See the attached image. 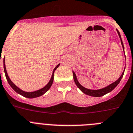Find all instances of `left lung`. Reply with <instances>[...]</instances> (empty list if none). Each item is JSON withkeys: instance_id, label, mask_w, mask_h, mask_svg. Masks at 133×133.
<instances>
[{"instance_id": "8db88e82", "label": "left lung", "mask_w": 133, "mask_h": 133, "mask_svg": "<svg viewBox=\"0 0 133 133\" xmlns=\"http://www.w3.org/2000/svg\"><path fill=\"white\" fill-rule=\"evenodd\" d=\"M117 31L118 34H119V36L121 39V45H122L123 48V50H124L123 43L122 39H121V35L117 30ZM124 71H125V70H124ZM124 71L123 72L122 75H121V76L119 77V78L118 79V80H117L115 82H114V83L111 84L110 85L108 86L107 87L103 88H102V89H99V90H90V89H87V88H86L83 87V86H82V85L79 83L78 81L77 78H76V75H75V73L74 72H73V78H74V80H75V84H76V86H78V88L80 89L82 92H83V93H84L85 94L88 95V96H94V97H101V96H104L105 94H106L111 92V91L113 90H114V89L116 87L118 84H119V83L120 82L121 80V78H122L123 76Z\"/></svg>"}]
</instances>
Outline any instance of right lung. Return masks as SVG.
Segmentation results:
<instances>
[{
  "label": "right lung",
  "instance_id": "right-lung-1",
  "mask_svg": "<svg viewBox=\"0 0 133 133\" xmlns=\"http://www.w3.org/2000/svg\"><path fill=\"white\" fill-rule=\"evenodd\" d=\"M60 65V64H58V65H57L55 68L54 69L53 72V74H52V76L50 79L49 82H48L47 85H46L45 87H43V88L40 89V90H36V91H34V92H24V91L22 90L19 88L17 87L14 83H13L11 81L10 79L9 76H8V74H7V72H6V66H5V63H4V73H5V76L6 78V80L8 81V84H10V86L12 88V89L15 91L16 92H17L18 94H19L22 95V96H24L25 97H28V98H34V97H39V96H42V95L44 94L46 92L49 90V88H51V86L53 82V78H54V72L55 71L56 69L58 67V66Z\"/></svg>",
  "mask_w": 133,
  "mask_h": 133
}]
</instances>
